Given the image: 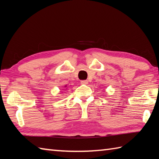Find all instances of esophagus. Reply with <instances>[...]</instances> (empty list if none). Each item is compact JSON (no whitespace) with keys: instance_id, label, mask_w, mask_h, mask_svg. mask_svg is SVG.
Here are the masks:
<instances>
[{"instance_id":"obj_1","label":"esophagus","mask_w":159,"mask_h":159,"mask_svg":"<svg viewBox=\"0 0 159 159\" xmlns=\"http://www.w3.org/2000/svg\"><path fill=\"white\" fill-rule=\"evenodd\" d=\"M80 83L83 84V85H87V84H88V80H83L80 81Z\"/></svg>"}]
</instances>
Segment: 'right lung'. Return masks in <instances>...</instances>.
<instances>
[{"label":"right lung","mask_w":159,"mask_h":159,"mask_svg":"<svg viewBox=\"0 0 159 159\" xmlns=\"http://www.w3.org/2000/svg\"><path fill=\"white\" fill-rule=\"evenodd\" d=\"M64 88H66L65 89H67V85H65V86H64Z\"/></svg>","instance_id":"right-lung-1"}]
</instances>
